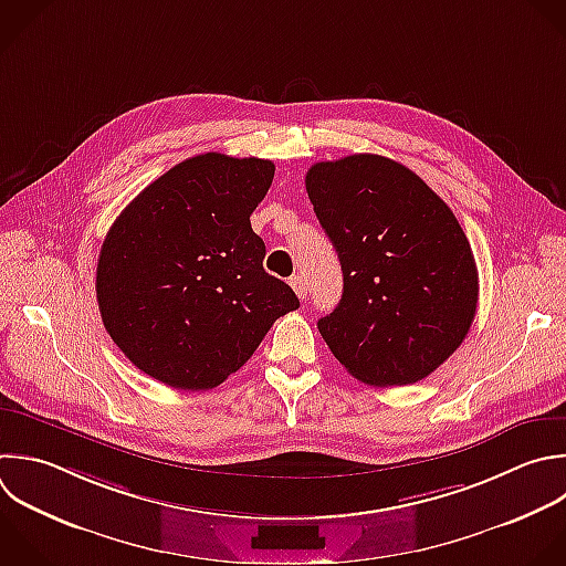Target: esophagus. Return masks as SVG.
Masks as SVG:
<instances>
[{
  "label": "esophagus",
  "mask_w": 566,
  "mask_h": 566,
  "mask_svg": "<svg viewBox=\"0 0 566 566\" xmlns=\"http://www.w3.org/2000/svg\"><path fill=\"white\" fill-rule=\"evenodd\" d=\"M290 285H292V290L296 292L298 298H307V283H305L303 276H292Z\"/></svg>",
  "instance_id": "34e87169"
}]
</instances>
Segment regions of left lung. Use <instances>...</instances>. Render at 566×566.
<instances>
[{
    "instance_id": "8db88e82",
    "label": "left lung",
    "mask_w": 566,
    "mask_h": 566,
    "mask_svg": "<svg viewBox=\"0 0 566 566\" xmlns=\"http://www.w3.org/2000/svg\"><path fill=\"white\" fill-rule=\"evenodd\" d=\"M305 188L343 270L340 303L318 321L327 347L367 385L422 380L475 316L478 268L458 219L416 172L380 155L314 164Z\"/></svg>"
}]
</instances>
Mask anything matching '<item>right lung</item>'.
I'll use <instances>...</instances> for the list:
<instances>
[{
    "instance_id": "obj_1",
    "label": "right lung",
    "mask_w": 566,
    "mask_h": 566,
    "mask_svg": "<svg viewBox=\"0 0 566 566\" xmlns=\"http://www.w3.org/2000/svg\"><path fill=\"white\" fill-rule=\"evenodd\" d=\"M274 164L197 155L142 190L106 234L97 263L104 327L155 380L203 391L248 363L272 323L298 307L263 270L250 214Z\"/></svg>"
}]
</instances>
